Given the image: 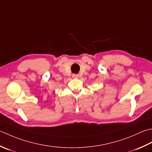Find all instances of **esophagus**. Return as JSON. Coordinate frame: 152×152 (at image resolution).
Instances as JSON below:
<instances>
[{
	"label": "esophagus",
	"instance_id": "esophagus-1",
	"mask_svg": "<svg viewBox=\"0 0 152 152\" xmlns=\"http://www.w3.org/2000/svg\"><path fill=\"white\" fill-rule=\"evenodd\" d=\"M78 74H72V78H78Z\"/></svg>",
	"mask_w": 152,
	"mask_h": 152
}]
</instances>
